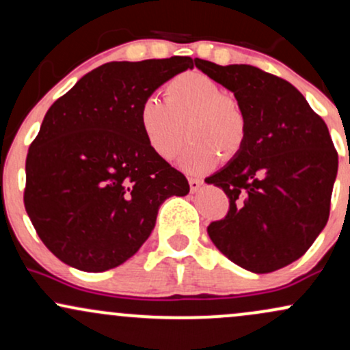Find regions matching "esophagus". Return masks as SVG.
Segmentation results:
<instances>
[{
  "label": "esophagus",
  "mask_w": 350,
  "mask_h": 350,
  "mask_svg": "<svg viewBox=\"0 0 350 350\" xmlns=\"http://www.w3.org/2000/svg\"><path fill=\"white\" fill-rule=\"evenodd\" d=\"M200 186H202V180H200V179H196V178L189 179V187H191L192 192L199 191Z\"/></svg>",
  "instance_id": "esophagus-1"
}]
</instances>
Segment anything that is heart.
<instances>
[{
	"mask_svg": "<svg viewBox=\"0 0 350 350\" xmlns=\"http://www.w3.org/2000/svg\"><path fill=\"white\" fill-rule=\"evenodd\" d=\"M138 122L148 146L163 159L178 154L187 126L191 143L179 166L189 172L211 170L222 154L234 158L248 136V115L242 103L200 72L171 79L164 87V102L156 95L144 98Z\"/></svg>",
	"mask_w": 350,
	"mask_h": 350,
	"instance_id": "b5f03b06",
	"label": "heart"
}]
</instances>
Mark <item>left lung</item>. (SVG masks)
<instances>
[{"label":"left lung","mask_w":350,"mask_h":350,"mask_svg":"<svg viewBox=\"0 0 350 350\" xmlns=\"http://www.w3.org/2000/svg\"><path fill=\"white\" fill-rule=\"evenodd\" d=\"M196 67L234 92L248 115L243 150L206 179L230 202L207 234L245 270H280L303 256L327 224L339 159L326 123L298 88L258 67L202 59Z\"/></svg>","instance_id":"obj_1"}]
</instances>
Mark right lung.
<instances>
[{
    "mask_svg": "<svg viewBox=\"0 0 350 350\" xmlns=\"http://www.w3.org/2000/svg\"><path fill=\"white\" fill-rule=\"evenodd\" d=\"M191 57L108 62L52 103L26 158L24 207L49 250L83 271L133 256L186 176L148 146L142 102L192 69Z\"/></svg>",
    "mask_w": 350,
    "mask_h": 350,
    "instance_id": "1",
    "label": "right lung"
}]
</instances>
